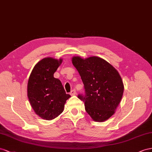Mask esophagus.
<instances>
[{"mask_svg": "<svg viewBox=\"0 0 152 152\" xmlns=\"http://www.w3.org/2000/svg\"><path fill=\"white\" fill-rule=\"evenodd\" d=\"M76 94V90H71V92H70L71 95H75Z\"/></svg>", "mask_w": 152, "mask_h": 152, "instance_id": "34e87169", "label": "esophagus"}]
</instances>
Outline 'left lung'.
Segmentation results:
<instances>
[{
    "label": "left lung",
    "mask_w": 152,
    "mask_h": 152,
    "mask_svg": "<svg viewBox=\"0 0 152 152\" xmlns=\"http://www.w3.org/2000/svg\"><path fill=\"white\" fill-rule=\"evenodd\" d=\"M84 85L85 94L78 95L85 110L95 122H102L115 114L122 98L124 86L118 71L96 56L72 58Z\"/></svg>",
    "instance_id": "1"
}]
</instances>
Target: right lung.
<instances>
[{"mask_svg": "<svg viewBox=\"0 0 152 152\" xmlns=\"http://www.w3.org/2000/svg\"><path fill=\"white\" fill-rule=\"evenodd\" d=\"M62 58L47 57L33 68L27 84V96L33 110L43 120H51L62 113L71 95L58 79L53 76Z\"/></svg>", "mask_w": 152, "mask_h": 152, "instance_id": "right-lung-1", "label": "right lung"}]
</instances>
